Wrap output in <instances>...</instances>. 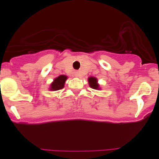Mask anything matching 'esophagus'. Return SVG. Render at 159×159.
<instances>
[{"label":"esophagus","instance_id":"obj_1","mask_svg":"<svg viewBox=\"0 0 159 159\" xmlns=\"http://www.w3.org/2000/svg\"><path fill=\"white\" fill-rule=\"evenodd\" d=\"M75 77H79L80 76L79 72H78V71H75Z\"/></svg>","mask_w":159,"mask_h":159}]
</instances>
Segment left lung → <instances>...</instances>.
<instances>
[{"label": "left lung", "mask_w": 159, "mask_h": 159, "mask_svg": "<svg viewBox=\"0 0 159 159\" xmlns=\"http://www.w3.org/2000/svg\"><path fill=\"white\" fill-rule=\"evenodd\" d=\"M89 82L90 84V87L93 89H98V81L95 78H89Z\"/></svg>", "instance_id": "1"}]
</instances>
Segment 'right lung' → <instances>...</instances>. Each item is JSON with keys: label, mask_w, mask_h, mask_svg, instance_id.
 Here are the masks:
<instances>
[{"label": "right lung", "mask_w": 159, "mask_h": 159, "mask_svg": "<svg viewBox=\"0 0 159 159\" xmlns=\"http://www.w3.org/2000/svg\"><path fill=\"white\" fill-rule=\"evenodd\" d=\"M67 79V76L65 75H60L57 78L54 80L51 85V90L53 91H58L62 89L65 86V82Z\"/></svg>", "instance_id": "1"}]
</instances>
